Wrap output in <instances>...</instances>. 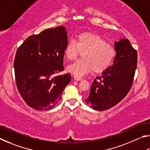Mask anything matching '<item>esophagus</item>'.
Wrapping results in <instances>:
<instances>
[{"label": "esophagus", "mask_w": 150, "mask_h": 150, "mask_svg": "<svg viewBox=\"0 0 150 150\" xmlns=\"http://www.w3.org/2000/svg\"><path fill=\"white\" fill-rule=\"evenodd\" d=\"M74 80H76V81H80V80H83V78H80L79 76H74Z\"/></svg>", "instance_id": "esophagus-1"}]
</instances>
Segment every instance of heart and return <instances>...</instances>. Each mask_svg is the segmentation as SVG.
Wrapping results in <instances>:
<instances>
[{"label": "heart", "instance_id": "b5f03b06", "mask_svg": "<svg viewBox=\"0 0 150 150\" xmlns=\"http://www.w3.org/2000/svg\"><path fill=\"white\" fill-rule=\"evenodd\" d=\"M82 52V59L67 67V71L76 76H82L93 70L101 73L111 67L116 55L114 46L98 33L83 32L76 37V43L68 42L64 54L68 60H74Z\"/></svg>", "mask_w": 150, "mask_h": 150}]
</instances>
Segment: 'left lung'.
<instances>
[{"label": "left lung", "instance_id": "obj_1", "mask_svg": "<svg viewBox=\"0 0 150 150\" xmlns=\"http://www.w3.org/2000/svg\"><path fill=\"white\" fill-rule=\"evenodd\" d=\"M114 64L93 80L85 101L91 108L104 111L116 105L132 88L137 67V51L127 39L115 42Z\"/></svg>", "mask_w": 150, "mask_h": 150}]
</instances>
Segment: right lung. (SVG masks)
<instances>
[{
    "label": "right lung",
    "instance_id": "add662e5",
    "mask_svg": "<svg viewBox=\"0 0 150 150\" xmlns=\"http://www.w3.org/2000/svg\"><path fill=\"white\" fill-rule=\"evenodd\" d=\"M67 43L65 28L58 26L28 37L18 48L14 61L16 83L21 97L31 108L51 109L61 99L71 75L54 74L64 70Z\"/></svg>",
    "mask_w": 150,
    "mask_h": 150
}]
</instances>
